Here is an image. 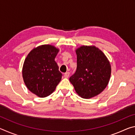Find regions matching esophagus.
I'll use <instances>...</instances> for the list:
<instances>
[{"instance_id":"1","label":"esophagus","mask_w":135,"mask_h":135,"mask_svg":"<svg viewBox=\"0 0 135 135\" xmlns=\"http://www.w3.org/2000/svg\"><path fill=\"white\" fill-rule=\"evenodd\" d=\"M69 76H70V73H68V72L65 73V74H64V77H65V78H68V77H69Z\"/></svg>"}]
</instances>
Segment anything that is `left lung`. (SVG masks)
I'll use <instances>...</instances> for the list:
<instances>
[{
	"label": "left lung",
	"instance_id": "obj_1",
	"mask_svg": "<svg viewBox=\"0 0 135 135\" xmlns=\"http://www.w3.org/2000/svg\"><path fill=\"white\" fill-rule=\"evenodd\" d=\"M76 52L77 70L70 81L79 97L84 99L95 97L108 85L111 73L110 62L95 46H81Z\"/></svg>",
	"mask_w": 135,
	"mask_h": 135
}]
</instances>
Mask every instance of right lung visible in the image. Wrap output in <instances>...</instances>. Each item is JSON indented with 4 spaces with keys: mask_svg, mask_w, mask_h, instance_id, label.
<instances>
[{
    "mask_svg": "<svg viewBox=\"0 0 135 135\" xmlns=\"http://www.w3.org/2000/svg\"><path fill=\"white\" fill-rule=\"evenodd\" d=\"M59 49L51 45H43L30 52L22 67V77L28 89L40 98L54 92L62 74L55 58Z\"/></svg>",
    "mask_w": 135,
    "mask_h": 135,
    "instance_id": "right-lung-1",
    "label": "right lung"
}]
</instances>
